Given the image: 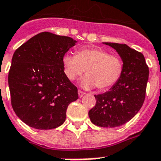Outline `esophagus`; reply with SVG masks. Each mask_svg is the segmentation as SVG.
Instances as JSON below:
<instances>
[{
	"mask_svg": "<svg viewBox=\"0 0 161 161\" xmlns=\"http://www.w3.org/2000/svg\"><path fill=\"white\" fill-rule=\"evenodd\" d=\"M78 96H79V98H82V97H83V96L84 95V93H83V91L78 90Z\"/></svg>",
	"mask_w": 161,
	"mask_h": 161,
	"instance_id": "1",
	"label": "esophagus"
}]
</instances>
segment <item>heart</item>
Wrapping results in <instances>:
<instances>
[{"mask_svg":"<svg viewBox=\"0 0 161 161\" xmlns=\"http://www.w3.org/2000/svg\"><path fill=\"white\" fill-rule=\"evenodd\" d=\"M63 63L64 73L70 81L76 80L86 70L87 75L80 82L84 88L108 89L119 81L124 73L122 58L98 47L82 48L77 55L65 54Z\"/></svg>","mask_w":161,"mask_h":161,"instance_id":"heart-1","label":"heart"}]
</instances>
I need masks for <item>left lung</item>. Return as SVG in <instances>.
I'll list each match as a JSON object with an SVG mask.
<instances>
[{"label":"left lung","instance_id":"left-lung-1","mask_svg":"<svg viewBox=\"0 0 161 161\" xmlns=\"http://www.w3.org/2000/svg\"><path fill=\"white\" fill-rule=\"evenodd\" d=\"M116 50L124 62V73L114 86L105 93L94 95L95 106L88 112L93 125L114 128L135 116L145 98L149 68L141 53L126 44L103 42Z\"/></svg>","mask_w":161,"mask_h":161}]
</instances>
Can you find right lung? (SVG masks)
Here are the masks:
<instances>
[{"mask_svg": "<svg viewBox=\"0 0 161 161\" xmlns=\"http://www.w3.org/2000/svg\"><path fill=\"white\" fill-rule=\"evenodd\" d=\"M77 41L44 31L14 53L8 74L11 105L17 117L36 130H52L66 119L78 88L66 77L63 58Z\"/></svg>", "mask_w": 161, "mask_h": 161, "instance_id": "obj_1", "label": "right lung"}]
</instances>
